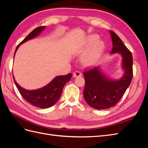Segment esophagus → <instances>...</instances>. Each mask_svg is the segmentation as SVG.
<instances>
[{
  "mask_svg": "<svg viewBox=\"0 0 148 148\" xmlns=\"http://www.w3.org/2000/svg\"><path fill=\"white\" fill-rule=\"evenodd\" d=\"M82 75V73L80 72V71H76L74 72L73 75V77L76 78V77H81V76Z\"/></svg>",
  "mask_w": 148,
  "mask_h": 148,
  "instance_id": "1",
  "label": "esophagus"
}]
</instances>
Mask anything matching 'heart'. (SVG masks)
<instances>
[{
    "label": "heart",
    "instance_id": "obj_1",
    "mask_svg": "<svg viewBox=\"0 0 148 148\" xmlns=\"http://www.w3.org/2000/svg\"><path fill=\"white\" fill-rule=\"evenodd\" d=\"M97 39L98 36L97 35L93 34L89 36L87 39V44L86 46L78 50V53L83 52L86 51L91 45L92 46L83 57L82 62L84 65L90 66L95 64L102 54L104 47V44L99 40L97 41Z\"/></svg>",
    "mask_w": 148,
    "mask_h": 148
}]
</instances>
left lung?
<instances>
[{
  "instance_id": "obj_1",
  "label": "left lung",
  "mask_w": 148,
  "mask_h": 148,
  "mask_svg": "<svg viewBox=\"0 0 148 148\" xmlns=\"http://www.w3.org/2000/svg\"><path fill=\"white\" fill-rule=\"evenodd\" d=\"M112 49L111 53H119L122 56L124 75L119 80L107 78L98 66L85 71L83 75L85 86L83 96L89 106L98 110L109 109L120 101L132 82L133 77V57L121 39L110 31Z\"/></svg>"
}]
</instances>
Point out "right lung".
Wrapping results in <instances>:
<instances>
[{
    "instance_id": "obj_1",
    "label": "right lung",
    "mask_w": 148,
    "mask_h": 148,
    "mask_svg": "<svg viewBox=\"0 0 148 148\" xmlns=\"http://www.w3.org/2000/svg\"><path fill=\"white\" fill-rule=\"evenodd\" d=\"M45 28L46 26H40L31 31L17 46L14 56L20 45L29 39L38 36ZM71 77H72L71 73H69L68 75L64 76H58L46 86L38 89H36V90H27L23 88L16 82L13 76V78L18 90L19 91L23 99L31 105L44 109L48 108L56 104L59 99L65 84L70 81Z\"/></svg>"
}]
</instances>
